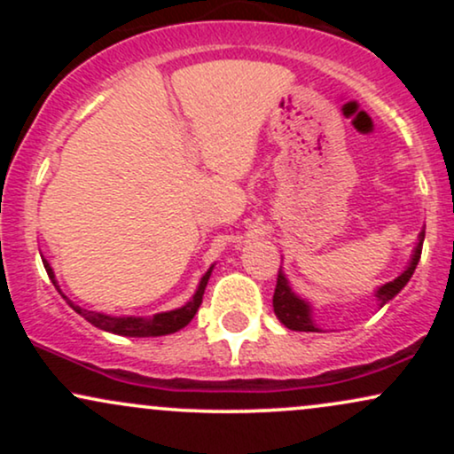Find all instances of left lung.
Segmentation results:
<instances>
[{"label":"left lung","instance_id":"left-lung-1","mask_svg":"<svg viewBox=\"0 0 454 454\" xmlns=\"http://www.w3.org/2000/svg\"><path fill=\"white\" fill-rule=\"evenodd\" d=\"M423 241H425V232H420L419 245H416L414 254H411L408 269H405L397 279L388 281V284H384L382 288L376 290V299L380 301V307L387 305L393 296H397L401 293V288H403V286L410 281L411 275H414L416 264H419L420 260V252H423ZM273 309H275V316L279 317L281 325L288 326L290 331H305V333L317 331L314 320H311L309 303L293 293V288H290L288 279H286V275L281 273V269L278 273V286H275V294H273Z\"/></svg>","mask_w":454,"mask_h":454}]
</instances>
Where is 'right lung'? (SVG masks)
<instances>
[{"mask_svg":"<svg viewBox=\"0 0 454 454\" xmlns=\"http://www.w3.org/2000/svg\"><path fill=\"white\" fill-rule=\"evenodd\" d=\"M44 262V269L46 273H49L51 281L55 284V288L59 290V286H57L55 281V273L53 269H51V264ZM211 270L213 267L207 270L205 275H202L200 284H198V290L196 294L192 296L190 303H185L184 307H179V309H173V311H164V314H155L153 317H134V316H128V317H114V316H106V314H100V311H90V309H81V307L72 303L67 296L64 299L67 301V305L72 307V309L76 311V314H81L85 317L87 322H91L93 326L102 328V331H108V333H114V335H123V337H160V335H170V333H176L181 331V328L187 326L192 322V317L196 316L198 307L202 303V294H205V288H207V281L211 278Z\"/></svg>","mask_w":454,"mask_h":454,"instance_id":"add662e5","label":"right lung"}]
</instances>
